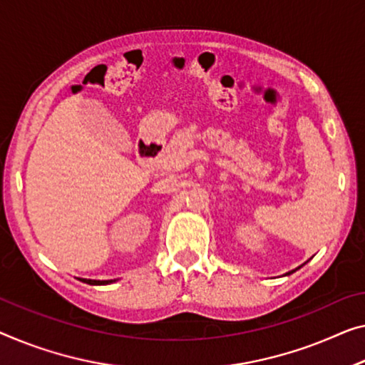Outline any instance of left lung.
Masks as SVG:
<instances>
[{"label": "left lung", "instance_id": "left-lung-1", "mask_svg": "<svg viewBox=\"0 0 365 365\" xmlns=\"http://www.w3.org/2000/svg\"><path fill=\"white\" fill-rule=\"evenodd\" d=\"M300 267H302V265H300ZM300 267H297V269H300ZM297 269H295V270H297ZM295 270H290V272H287L285 275H290V274H293V272H295Z\"/></svg>", "mask_w": 365, "mask_h": 365}]
</instances>
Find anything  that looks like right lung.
<instances>
[{"mask_svg":"<svg viewBox=\"0 0 365 365\" xmlns=\"http://www.w3.org/2000/svg\"><path fill=\"white\" fill-rule=\"evenodd\" d=\"M80 282H83V284H88V285H108V284H113V282H116V279L114 280H91V279H78Z\"/></svg>","mask_w":365,"mask_h":365,"instance_id":"add662e5","label":"right lung"}]
</instances>
